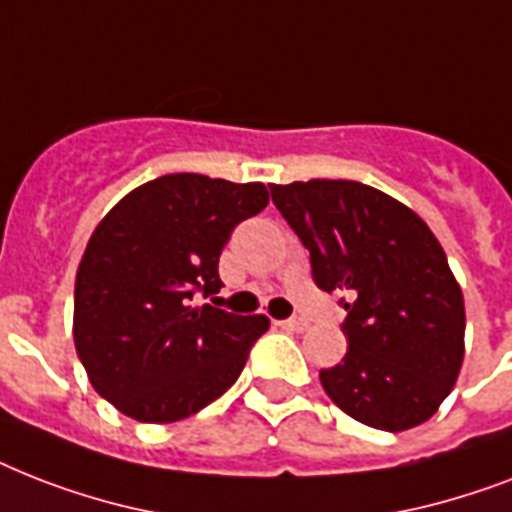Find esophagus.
<instances>
[{
  "label": "esophagus",
  "instance_id": "1",
  "mask_svg": "<svg viewBox=\"0 0 512 512\" xmlns=\"http://www.w3.org/2000/svg\"><path fill=\"white\" fill-rule=\"evenodd\" d=\"M275 325H280L282 330H296V333H301V330H306V327H309V322L301 320V317H290V320H280V322H275Z\"/></svg>",
  "mask_w": 512,
  "mask_h": 512
}]
</instances>
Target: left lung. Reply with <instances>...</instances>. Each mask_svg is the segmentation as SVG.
<instances>
[{
	"mask_svg": "<svg viewBox=\"0 0 512 512\" xmlns=\"http://www.w3.org/2000/svg\"><path fill=\"white\" fill-rule=\"evenodd\" d=\"M304 243L314 285L346 309V357L320 372L327 396L359 423L407 431L439 410L465 354L463 290L418 214L362 182L269 185Z\"/></svg>",
	"mask_w": 512,
	"mask_h": 512,
	"instance_id": "1",
	"label": "left lung"
}]
</instances>
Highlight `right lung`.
I'll use <instances>...</instances> for the list:
<instances>
[{"label": "right lung", "instance_id": "1", "mask_svg": "<svg viewBox=\"0 0 512 512\" xmlns=\"http://www.w3.org/2000/svg\"><path fill=\"white\" fill-rule=\"evenodd\" d=\"M267 203L261 182L166 174L97 224L76 275L73 341L89 383L116 410L174 423L235 383L269 320L194 301L219 293L222 248Z\"/></svg>", "mask_w": 512, "mask_h": 512}]
</instances>
